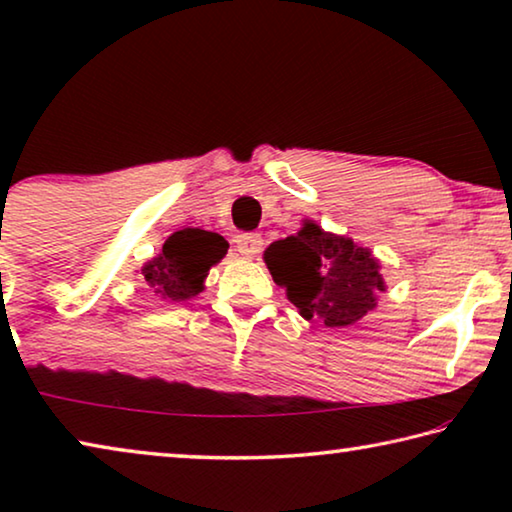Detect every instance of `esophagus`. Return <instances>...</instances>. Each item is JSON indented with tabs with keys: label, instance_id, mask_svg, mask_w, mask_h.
<instances>
[{
	"label": "esophagus",
	"instance_id": "obj_1",
	"mask_svg": "<svg viewBox=\"0 0 512 512\" xmlns=\"http://www.w3.org/2000/svg\"><path fill=\"white\" fill-rule=\"evenodd\" d=\"M235 247H238L242 256L254 258L261 254L263 238L258 233H240V235H235Z\"/></svg>",
	"mask_w": 512,
	"mask_h": 512
}]
</instances>
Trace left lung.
<instances>
[{
    "instance_id": "1",
    "label": "left lung",
    "mask_w": 512,
    "mask_h": 512,
    "mask_svg": "<svg viewBox=\"0 0 512 512\" xmlns=\"http://www.w3.org/2000/svg\"><path fill=\"white\" fill-rule=\"evenodd\" d=\"M263 261L300 316L325 327H350L377 306L387 290L382 265L368 247L304 219L295 235L272 242Z\"/></svg>"
}]
</instances>
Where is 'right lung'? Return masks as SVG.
I'll list each match as a JSON object with an SVG mask.
<instances>
[{
  "label": "right lung",
  "mask_w": 512,
  "mask_h": 512,
  "mask_svg": "<svg viewBox=\"0 0 512 512\" xmlns=\"http://www.w3.org/2000/svg\"><path fill=\"white\" fill-rule=\"evenodd\" d=\"M226 249V240L212 231H176L160 254L141 265V277L160 300L187 302L206 290L210 267L222 261Z\"/></svg>",
  "instance_id": "right-lung-1"
}]
</instances>
